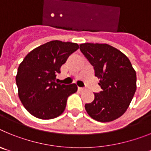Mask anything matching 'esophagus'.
<instances>
[{
    "instance_id": "esophagus-1",
    "label": "esophagus",
    "mask_w": 151,
    "mask_h": 151,
    "mask_svg": "<svg viewBox=\"0 0 151 151\" xmlns=\"http://www.w3.org/2000/svg\"><path fill=\"white\" fill-rule=\"evenodd\" d=\"M78 89L80 91H82L85 90V88H79V87L78 88Z\"/></svg>"
}]
</instances>
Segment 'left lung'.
Masks as SVG:
<instances>
[{
    "label": "left lung",
    "instance_id": "1",
    "mask_svg": "<svg viewBox=\"0 0 151 151\" xmlns=\"http://www.w3.org/2000/svg\"><path fill=\"white\" fill-rule=\"evenodd\" d=\"M80 50L94 66L101 91L86 104L88 114L95 120L107 122L123 115L136 91V73L126 56L107 44H81Z\"/></svg>",
    "mask_w": 151,
    "mask_h": 151
}]
</instances>
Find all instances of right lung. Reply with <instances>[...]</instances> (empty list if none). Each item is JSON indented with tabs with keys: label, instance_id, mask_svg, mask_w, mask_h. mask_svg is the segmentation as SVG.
<instances>
[{
	"label": "right lung",
	"instance_id": "obj_1",
	"mask_svg": "<svg viewBox=\"0 0 151 151\" xmlns=\"http://www.w3.org/2000/svg\"><path fill=\"white\" fill-rule=\"evenodd\" d=\"M78 49L76 43L49 41L29 52L19 64L16 76L19 97L35 117L59 116L65 110L68 97L77 91L76 84L60 85L55 80L61 66Z\"/></svg>",
	"mask_w": 151,
	"mask_h": 151
}]
</instances>
